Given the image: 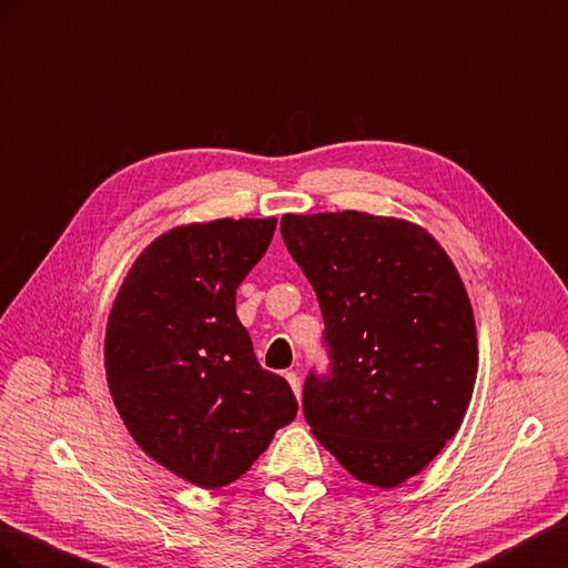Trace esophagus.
Masks as SVG:
<instances>
[{
	"label": "esophagus",
	"instance_id": "1",
	"mask_svg": "<svg viewBox=\"0 0 568 568\" xmlns=\"http://www.w3.org/2000/svg\"><path fill=\"white\" fill-rule=\"evenodd\" d=\"M285 378H287L290 387H293V390H295V397L300 399L302 397V381H300V376L295 374V371H290V374H285Z\"/></svg>",
	"mask_w": 568,
	"mask_h": 568
}]
</instances>
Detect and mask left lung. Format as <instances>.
<instances>
[{"label": "left lung", "mask_w": 568, "mask_h": 568, "mask_svg": "<svg viewBox=\"0 0 568 568\" xmlns=\"http://www.w3.org/2000/svg\"><path fill=\"white\" fill-rule=\"evenodd\" d=\"M281 233L316 290L333 359L331 378L304 383L306 424L356 480L397 488L471 404L478 337L462 275L407 219L285 214Z\"/></svg>", "instance_id": "left-lung-1"}]
</instances>
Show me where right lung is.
Segmentation results:
<instances>
[{
	"mask_svg": "<svg viewBox=\"0 0 568 568\" xmlns=\"http://www.w3.org/2000/svg\"><path fill=\"white\" fill-rule=\"evenodd\" d=\"M273 231V216L175 225L140 252L109 312L106 383L128 433L204 490L247 474L297 414L235 314V290Z\"/></svg>",
	"mask_w": 568,
	"mask_h": 568,
	"instance_id": "1",
	"label": "right lung"
}]
</instances>
